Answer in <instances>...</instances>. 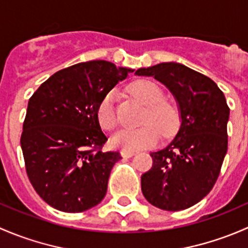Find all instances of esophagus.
<instances>
[{
  "label": "esophagus",
  "instance_id": "1",
  "mask_svg": "<svg viewBox=\"0 0 248 248\" xmlns=\"http://www.w3.org/2000/svg\"><path fill=\"white\" fill-rule=\"evenodd\" d=\"M121 156L124 158H129V157L134 156V152L133 151H126V150H122L121 151Z\"/></svg>",
  "mask_w": 248,
  "mask_h": 248
}]
</instances>
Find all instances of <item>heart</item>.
Wrapping results in <instances>:
<instances>
[{
    "instance_id": "obj_1",
    "label": "heart",
    "mask_w": 248,
    "mask_h": 248,
    "mask_svg": "<svg viewBox=\"0 0 248 248\" xmlns=\"http://www.w3.org/2000/svg\"><path fill=\"white\" fill-rule=\"evenodd\" d=\"M134 96L147 106L141 128H122L111 137V145L126 151L152 147L158 142L161 132L163 136L174 133L179 124V112L169 102L164 101V92L161 86L150 80H139L132 85ZM115 94L110 91L99 102L97 120L106 131H111L117 124L115 110Z\"/></svg>"
}]
</instances>
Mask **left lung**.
Returning a JSON list of instances; mask_svg holds the SVG:
<instances>
[{
	"label": "left lung",
	"mask_w": 248,
	"mask_h": 248,
	"mask_svg": "<svg viewBox=\"0 0 248 248\" xmlns=\"http://www.w3.org/2000/svg\"><path fill=\"white\" fill-rule=\"evenodd\" d=\"M168 87L181 124L168 146L151 152L152 168L141 175V192L158 209H188L209 194L228 149L229 108L216 82L176 62L139 68Z\"/></svg>",
	"instance_id": "8db88e82"
}]
</instances>
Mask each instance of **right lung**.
Here are the masks:
<instances>
[{
  "label": "right lung",
  "instance_id": "1",
  "mask_svg": "<svg viewBox=\"0 0 248 248\" xmlns=\"http://www.w3.org/2000/svg\"><path fill=\"white\" fill-rule=\"evenodd\" d=\"M134 69L103 60L52 74L32 94L20 139L26 172L44 202L82 212L103 201L119 152H103L99 102Z\"/></svg>",
  "mask_w": 248,
  "mask_h": 248
}]
</instances>
